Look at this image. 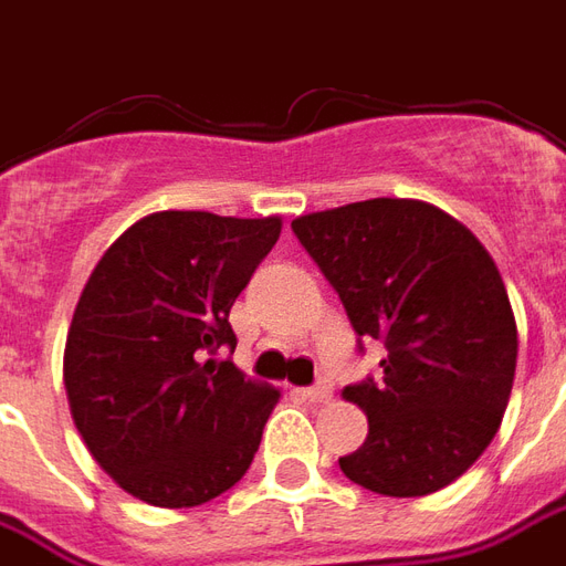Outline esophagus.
<instances>
[{
    "label": "esophagus",
    "mask_w": 566,
    "mask_h": 566,
    "mask_svg": "<svg viewBox=\"0 0 566 566\" xmlns=\"http://www.w3.org/2000/svg\"><path fill=\"white\" fill-rule=\"evenodd\" d=\"M303 397L312 400V403H324V400H331L333 397V385L327 379H318L312 388H303Z\"/></svg>",
    "instance_id": "esophagus-1"
}]
</instances>
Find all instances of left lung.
I'll return each instance as SVG.
<instances>
[{
  "mask_svg": "<svg viewBox=\"0 0 566 566\" xmlns=\"http://www.w3.org/2000/svg\"><path fill=\"white\" fill-rule=\"evenodd\" d=\"M291 227L357 336L388 352L381 379L343 391L369 421L343 473L385 497L451 485L491 446L515 379L518 327L494 258L421 199H364Z\"/></svg>",
  "mask_w": 566,
  "mask_h": 566,
  "instance_id": "8db88e82",
  "label": "left lung"
}]
</instances>
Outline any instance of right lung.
Masks as SVG:
<instances>
[{"instance_id":"obj_1","label":"right lung","mask_w":566,"mask_h":566,"mask_svg":"<svg viewBox=\"0 0 566 566\" xmlns=\"http://www.w3.org/2000/svg\"><path fill=\"white\" fill-rule=\"evenodd\" d=\"M282 218L154 211L108 245L63 352L69 409L93 461L163 510L209 503L254 461L282 391L230 360V308Z\"/></svg>"}]
</instances>
